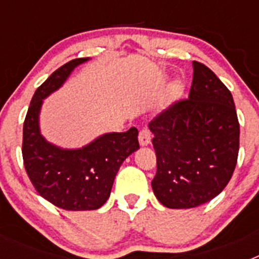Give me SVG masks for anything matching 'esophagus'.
I'll return each instance as SVG.
<instances>
[{
	"mask_svg": "<svg viewBox=\"0 0 259 259\" xmlns=\"http://www.w3.org/2000/svg\"><path fill=\"white\" fill-rule=\"evenodd\" d=\"M150 140H152V136H150L149 130H141L140 134H139V143H140L141 146H146L148 144H150Z\"/></svg>",
	"mask_w": 259,
	"mask_h": 259,
	"instance_id": "34e87169",
	"label": "esophagus"
}]
</instances>
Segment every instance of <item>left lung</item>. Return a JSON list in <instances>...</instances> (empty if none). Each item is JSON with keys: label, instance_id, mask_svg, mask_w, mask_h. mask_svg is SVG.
<instances>
[{"label": "left lung", "instance_id": "left-lung-1", "mask_svg": "<svg viewBox=\"0 0 259 259\" xmlns=\"http://www.w3.org/2000/svg\"><path fill=\"white\" fill-rule=\"evenodd\" d=\"M154 135L157 174L152 188L168 209L209 202L235 171L240 125L228 88L200 62L187 100L176 102L149 123Z\"/></svg>", "mask_w": 259, "mask_h": 259}]
</instances>
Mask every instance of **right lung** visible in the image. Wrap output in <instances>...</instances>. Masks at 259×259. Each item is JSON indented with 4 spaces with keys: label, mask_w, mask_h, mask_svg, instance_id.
I'll return each instance as SVG.
<instances>
[{
    "label": "right lung",
    "mask_w": 259,
    "mask_h": 259,
    "mask_svg": "<svg viewBox=\"0 0 259 259\" xmlns=\"http://www.w3.org/2000/svg\"><path fill=\"white\" fill-rule=\"evenodd\" d=\"M87 61L89 58L67 62L36 89L23 125V162L29 180L41 197L70 211L100 209L110 197L120 164L140 148L135 127L125 132L104 134L77 149L54 145L41 135L44 100Z\"/></svg>",
    "instance_id": "1"
}]
</instances>
